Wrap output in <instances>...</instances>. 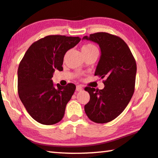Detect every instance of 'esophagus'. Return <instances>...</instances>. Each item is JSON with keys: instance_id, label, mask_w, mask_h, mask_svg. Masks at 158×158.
Segmentation results:
<instances>
[{"instance_id": "1", "label": "esophagus", "mask_w": 158, "mask_h": 158, "mask_svg": "<svg viewBox=\"0 0 158 158\" xmlns=\"http://www.w3.org/2000/svg\"><path fill=\"white\" fill-rule=\"evenodd\" d=\"M77 91H81L83 90V86H81V85H78V86H77Z\"/></svg>"}]
</instances>
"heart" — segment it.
Returning a JSON list of instances; mask_svg holds the SVG:
<instances>
[{"mask_svg":"<svg viewBox=\"0 0 158 158\" xmlns=\"http://www.w3.org/2000/svg\"><path fill=\"white\" fill-rule=\"evenodd\" d=\"M82 53H85V52H90L93 51H98L97 48L91 44H88L84 45L81 48Z\"/></svg>","mask_w":158,"mask_h":158,"instance_id":"heart-1","label":"heart"}]
</instances>
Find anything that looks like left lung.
I'll return each mask as SVG.
<instances>
[{"mask_svg": "<svg viewBox=\"0 0 158 158\" xmlns=\"http://www.w3.org/2000/svg\"><path fill=\"white\" fill-rule=\"evenodd\" d=\"M82 40L97 44L101 57L95 76L105 78L103 89L86 87L90 101L84 106L89 118L96 123H107L124 111L134 92L136 63L129 48L118 36L106 32L85 36Z\"/></svg>", "mask_w": 158, "mask_h": 158, "instance_id": "obj_1", "label": "left lung"}]
</instances>
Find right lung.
<instances>
[{"mask_svg": "<svg viewBox=\"0 0 158 158\" xmlns=\"http://www.w3.org/2000/svg\"><path fill=\"white\" fill-rule=\"evenodd\" d=\"M80 41L79 37L47 36L31 44L19 63V97L28 113L39 123L54 124L63 117L76 86H56L51 79L55 69L62 70L67 51Z\"/></svg>", "mask_w": 158, "mask_h": 158, "instance_id": "add662e5", "label": "right lung"}]
</instances>
